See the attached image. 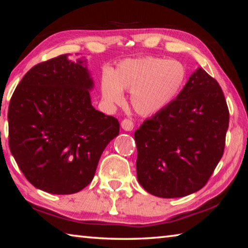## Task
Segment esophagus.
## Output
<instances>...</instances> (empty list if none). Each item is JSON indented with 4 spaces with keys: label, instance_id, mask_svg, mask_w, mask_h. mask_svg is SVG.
<instances>
[{
    "label": "esophagus",
    "instance_id": "esophagus-1",
    "mask_svg": "<svg viewBox=\"0 0 248 248\" xmlns=\"http://www.w3.org/2000/svg\"><path fill=\"white\" fill-rule=\"evenodd\" d=\"M121 128L125 131H131V130L134 128V124L131 119H124L121 121Z\"/></svg>",
    "mask_w": 248,
    "mask_h": 248
}]
</instances>
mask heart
<instances>
[{
    "instance_id": "b5f03b06",
    "label": "heart",
    "mask_w": 248,
    "mask_h": 248,
    "mask_svg": "<svg viewBox=\"0 0 248 248\" xmlns=\"http://www.w3.org/2000/svg\"><path fill=\"white\" fill-rule=\"evenodd\" d=\"M187 71L175 60L146 57L125 60L112 74L102 78L106 102L123 104V90L131 92V105L141 115H152L166 107L183 89Z\"/></svg>"
}]
</instances>
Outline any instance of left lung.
I'll list each match as a JSON object with an SVG mask.
<instances>
[{
  "label": "left lung",
  "mask_w": 248,
  "mask_h": 248,
  "mask_svg": "<svg viewBox=\"0 0 248 248\" xmlns=\"http://www.w3.org/2000/svg\"><path fill=\"white\" fill-rule=\"evenodd\" d=\"M229 119L219 83L199 68L176 99L134 132L141 186L161 198L201 189L223 155Z\"/></svg>",
  "instance_id": "left-lung-1"
}]
</instances>
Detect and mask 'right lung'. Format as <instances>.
I'll return each instance as SVG.
<instances>
[{
	"label": "right lung",
	"instance_id": "right-lung-1",
	"mask_svg": "<svg viewBox=\"0 0 248 248\" xmlns=\"http://www.w3.org/2000/svg\"><path fill=\"white\" fill-rule=\"evenodd\" d=\"M93 81L83 61L61 54L36 64L8 106V145L29 183L54 195L75 194L94 178L119 121L92 106Z\"/></svg>",
	"mask_w": 248,
	"mask_h": 248
}]
</instances>
